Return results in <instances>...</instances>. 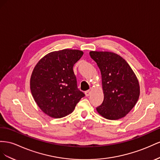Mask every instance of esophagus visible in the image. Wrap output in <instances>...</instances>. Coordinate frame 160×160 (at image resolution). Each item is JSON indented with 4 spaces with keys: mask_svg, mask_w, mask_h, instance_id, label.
<instances>
[{
    "mask_svg": "<svg viewBox=\"0 0 160 160\" xmlns=\"http://www.w3.org/2000/svg\"><path fill=\"white\" fill-rule=\"evenodd\" d=\"M85 94H86V97H88V96H90V90L86 91V92H85Z\"/></svg>",
    "mask_w": 160,
    "mask_h": 160,
    "instance_id": "34e87169",
    "label": "esophagus"
}]
</instances>
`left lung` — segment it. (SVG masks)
Listing matches in <instances>:
<instances>
[{
    "mask_svg": "<svg viewBox=\"0 0 160 160\" xmlns=\"http://www.w3.org/2000/svg\"><path fill=\"white\" fill-rule=\"evenodd\" d=\"M102 76L104 100L97 112L109 120L124 117L139 99L140 87L134 72L124 59L109 52H90Z\"/></svg>",
    "mask_w": 160,
    "mask_h": 160,
    "instance_id": "obj_1",
    "label": "left lung"
}]
</instances>
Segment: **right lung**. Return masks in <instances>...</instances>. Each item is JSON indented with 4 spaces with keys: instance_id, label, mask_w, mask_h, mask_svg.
I'll return each instance as SVG.
<instances>
[{
    "instance_id": "obj_1",
    "label": "right lung",
    "mask_w": 160,
    "mask_h": 160,
    "mask_svg": "<svg viewBox=\"0 0 160 160\" xmlns=\"http://www.w3.org/2000/svg\"><path fill=\"white\" fill-rule=\"evenodd\" d=\"M83 52L65 49L47 54L38 62L32 72V96L44 113L62 118L72 113L85 94L77 86L73 66Z\"/></svg>"
}]
</instances>
